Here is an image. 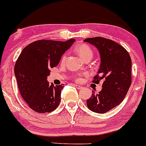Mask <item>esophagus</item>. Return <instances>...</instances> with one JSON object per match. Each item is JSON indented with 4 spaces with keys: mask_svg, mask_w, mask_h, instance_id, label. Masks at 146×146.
Masks as SVG:
<instances>
[{
    "mask_svg": "<svg viewBox=\"0 0 146 146\" xmlns=\"http://www.w3.org/2000/svg\"><path fill=\"white\" fill-rule=\"evenodd\" d=\"M73 86L75 87V88H76L77 89H78V90L82 89V88H83V87L82 86H79V85H77V84H74V85H73Z\"/></svg>",
    "mask_w": 146,
    "mask_h": 146,
    "instance_id": "obj_1",
    "label": "esophagus"
}]
</instances>
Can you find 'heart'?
Segmentation results:
<instances>
[{
    "label": "heart",
    "mask_w": 146,
    "mask_h": 146,
    "mask_svg": "<svg viewBox=\"0 0 146 146\" xmlns=\"http://www.w3.org/2000/svg\"><path fill=\"white\" fill-rule=\"evenodd\" d=\"M74 51L84 60V61H86V60H90L92 57H93L94 55V52L92 49L89 46L87 45L86 44H79V45L75 46L74 48ZM67 59V54L65 53V54H62L61 58H60V62H61L62 64H64ZM86 73H82L77 74V75H75V77H74L75 81L77 82H82L84 77L86 76Z\"/></svg>",
    "instance_id": "1"
}]
</instances>
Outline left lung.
<instances>
[{
  "label": "left lung",
  "instance_id": "1",
  "mask_svg": "<svg viewBox=\"0 0 146 146\" xmlns=\"http://www.w3.org/2000/svg\"><path fill=\"white\" fill-rule=\"evenodd\" d=\"M84 41L94 45L100 54V67L93 83L104 81L98 94L92 91L87 106L92 111L103 114L121 104L126 96L131 84V59L127 50L112 40L94 37Z\"/></svg>",
  "mask_w": 146,
  "mask_h": 146
}]
</instances>
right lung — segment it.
<instances>
[{
    "mask_svg": "<svg viewBox=\"0 0 146 146\" xmlns=\"http://www.w3.org/2000/svg\"><path fill=\"white\" fill-rule=\"evenodd\" d=\"M75 41L37 40L19 54L14 69L18 88L24 101L35 112H50L59 105L63 84L50 86L46 78L50 69L58 65L62 55Z\"/></svg>",
    "mask_w": 146,
    "mask_h": 146,
    "instance_id": "right-lung-1",
    "label": "right lung"
}]
</instances>
